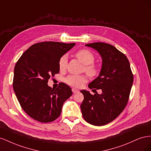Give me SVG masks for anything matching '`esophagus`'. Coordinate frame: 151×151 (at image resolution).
<instances>
[{"mask_svg": "<svg viewBox=\"0 0 151 151\" xmlns=\"http://www.w3.org/2000/svg\"><path fill=\"white\" fill-rule=\"evenodd\" d=\"M72 91L73 93H77L79 92V91L77 90V89H75V88H72Z\"/></svg>", "mask_w": 151, "mask_h": 151, "instance_id": "obj_1", "label": "esophagus"}]
</instances>
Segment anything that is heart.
<instances>
[{
    "mask_svg": "<svg viewBox=\"0 0 151 151\" xmlns=\"http://www.w3.org/2000/svg\"><path fill=\"white\" fill-rule=\"evenodd\" d=\"M76 57L84 64V70L91 76H94L98 74L97 67L93 62L95 58L94 55L89 50L82 49L76 53ZM67 57L64 55L60 57L58 61V67L60 70H64L67 67ZM88 81V77L85 75H69L65 79V82L69 86L74 88H79L86 83Z\"/></svg>",
    "mask_w": 151,
    "mask_h": 151,
    "instance_id": "obj_1",
    "label": "heart"
}]
</instances>
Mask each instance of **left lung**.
<instances>
[{
    "mask_svg": "<svg viewBox=\"0 0 151 151\" xmlns=\"http://www.w3.org/2000/svg\"><path fill=\"white\" fill-rule=\"evenodd\" d=\"M99 53L102 66L99 76L88 85L89 89H101L102 94H91L81 90L84 100L81 109L84 120L93 125L102 126L112 122L125 109L129 101L134 76L129 60L111 45L88 43Z\"/></svg>",
    "mask_w": 151,
    "mask_h": 151,
    "instance_id": "obj_1",
    "label": "left lung"
}]
</instances>
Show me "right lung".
Returning <instances> with one entry per match:
<instances>
[{
    "label": "right lung",
    "mask_w": 151,
    "mask_h": 151,
    "mask_svg": "<svg viewBox=\"0 0 151 151\" xmlns=\"http://www.w3.org/2000/svg\"><path fill=\"white\" fill-rule=\"evenodd\" d=\"M76 43L45 42L31 46L17 62L13 89L21 106L34 120L51 122L60 115L62 106L72 92L65 83L56 89L48 85L59 72L58 61Z\"/></svg>",
    "instance_id": "1"
}]
</instances>
